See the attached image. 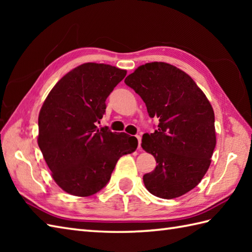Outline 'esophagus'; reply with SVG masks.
Instances as JSON below:
<instances>
[{
    "label": "esophagus",
    "instance_id": "esophagus-1",
    "mask_svg": "<svg viewBox=\"0 0 252 252\" xmlns=\"http://www.w3.org/2000/svg\"><path fill=\"white\" fill-rule=\"evenodd\" d=\"M136 138H137V142H138V146H137V148H138V149H141V142H142V138H141V136H140V135H136Z\"/></svg>",
    "mask_w": 252,
    "mask_h": 252
}]
</instances>
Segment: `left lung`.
Returning a JSON list of instances; mask_svg holds the SVG:
<instances>
[{
	"instance_id": "1",
	"label": "left lung",
	"mask_w": 252,
	"mask_h": 252,
	"mask_svg": "<svg viewBox=\"0 0 252 252\" xmlns=\"http://www.w3.org/2000/svg\"><path fill=\"white\" fill-rule=\"evenodd\" d=\"M125 82L159 121L155 132L142 138V148L157 162L143 176L145 187L163 199L186 194L206 174L217 144L210 101L189 74L167 63L142 65Z\"/></svg>"
}]
</instances>
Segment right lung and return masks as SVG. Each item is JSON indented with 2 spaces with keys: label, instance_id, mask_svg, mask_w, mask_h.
<instances>
[{
  "label": "right lung",
  "instance_id": "1",
  "mask_svg": "<svg viewBox=\"0 0 252 252\" xmlns=\"http://www.w3.org/2000/svg\"><path fill=\"white\" fill-rule=\"evenodd\" d=\"M126 74L106 63H82L55 84L41 107L37 145L52 178L68 194H96L119 158L137 148L136 137L96 126L106 98Z\"/></svg>",
  "mask_w": 252,
  "mask_h": 252
}]
</instances>
